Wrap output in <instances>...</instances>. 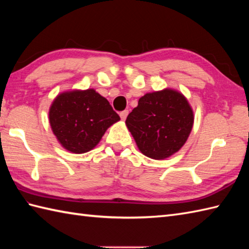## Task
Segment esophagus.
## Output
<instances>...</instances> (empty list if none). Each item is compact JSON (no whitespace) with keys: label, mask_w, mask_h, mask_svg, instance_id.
I'll return each mask as SVG.
<instances>
[{"label":"esophagus","mask_w":249,"mask_h":249,"mask_svg":"<svg viewBox=\"0 0 249 249\" xmlns=\"http://www.w3.org/2000/svg\"><path fill=\"white\" fill-rule=\"evenodd\" d=\"M127 115H128V110H124V111H122V112L120 113L121 119L123 120V121L126 120V118H127Z\"/></svg>","instance_id":"esophagus-1"}]
</instances>
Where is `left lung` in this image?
I'll use <instances>...</instances> for the list:
<instances>
[{"label": "left lung", "mask_w": 249, "mask_h": 249, "mask_svg": "<svg viewBox=\"0 0 249 249\" xmlns=\"http://www.w3.org/2000/svg\"><path fill=\"white\" fill-rule=\"evenodd\" d=\"M194 119L187 98L167 88L140 97L125 124L142 154L152 160H165L187 141Z\"/></svg>", "instance_id": "1"}]
</instances>
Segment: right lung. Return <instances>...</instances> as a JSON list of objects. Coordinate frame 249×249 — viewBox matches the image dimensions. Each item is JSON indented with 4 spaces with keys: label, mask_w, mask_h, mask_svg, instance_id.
<instances>
[{
    "label": "right lung",
    "mask_w": 249,
    "mask_h": 249,
    "mask_svg": "<svg viewBox=\"0 0 249 249\" xmlns=\"http://www.w3.org/2000/svg\"><path fill=\"white\" fill-rule=\"evenodd\" d=\"M119 121L108 100L94 89L63 92L49 109V123L57 141L75 154L93 150L106 130Z\"/></svg>",
    "instance_id": "add662e5"
}]
</instances>
